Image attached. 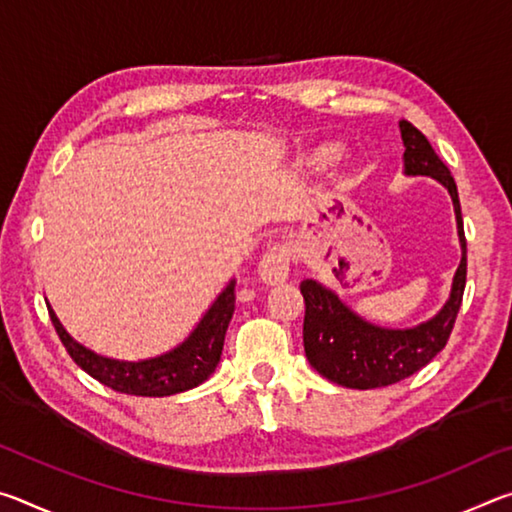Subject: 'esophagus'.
<instances>
[{
  "label": "esophagus",
  "mask_w": 512,
  "mask_h": 512,
  "mask_svg": "<svg viewBox=\"0 0 512 512\" xmlns=\"http://www.w3.org/2000/svg\"><path fill=\"white\" fill-rule=\"evenodd\" d=\"M291 266V248L289 246H271L259 259L257 273L266 284H280L289 277Z\"/></svg>",
  "instance_id": "esophagus-1"
}]
</instances>
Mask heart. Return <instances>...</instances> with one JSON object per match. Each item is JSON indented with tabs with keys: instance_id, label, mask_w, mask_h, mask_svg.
<instances>
[{
	"instance_id": "obj_1",
	"label": "heart",
	"mask_w": 512,
	"mask_h": 512,
	"mask_svg": "<svg viewBox=\"0 0 512 512\" xmlns=\"http://www.w3.org/2000/svg\"><path fill=\"white\" fill-rule=\"evenodd\" d=\"M339 158H341L339 146L327 144V146H320L318 151L311 153L307 164H309V167H314V169H325V167H329V164H334Z\"/></svg>"
}]
</instances>
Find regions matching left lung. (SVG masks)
Listing matches in <instances>:
<instances>
[{
    "label": "left lung",
    "mask_w": 512,
    "mask_h": 512,
    "mask_svg": "<svg viewBox=\"0 0 512 512\" xmlns=\"http://www.w3.org/2000/svg\"><path fill=\"white\" fill-rule=\"evenodd\" d=\"M400 133L404 142L406 176H431L452 196L463 257L456 268L452 293H449L445 307L427 323L409 329L372 325L354 314L332 289L323 287L316 280L300 282V293L305 298L302 341H305V354L311 368L334 384L359 388V391L397 384L427 366L447 345L465 291L467 244L461 201H458L452 173L433 151L427 137L411 121H400Z\"/></svg>",
    "instance_id": "8db88e82"
}]
</instances>
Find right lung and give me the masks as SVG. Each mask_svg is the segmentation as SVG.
<instances>
[{"label":"right lung","mask_w":512,"mask_h":512,"mask_svg":"<svg viewBox=\"0 0 512 512\" xmlns=\"http://www.w3.org/2000/svg\"><path fill=\"white\" fill-rule=\"evenodd\" d=\"M49 309L51 323L63 341L69 357L76 361L90 377L117 393L140 397H167L189 391L212 375L219 366L225 332L230 318L235 314V280H230L214 305L205 311L201 323L187 339L169 352L142 361H119L92 352L85 345L76 343L60 325L54 309Z\"/></svg>","instance_id":"1"}]
</instances>
